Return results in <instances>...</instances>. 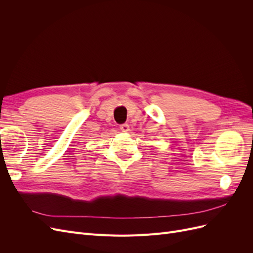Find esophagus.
<instances>
[{
	"mask_svg": "<svg viewBox=\"0 0 253 253\" xmlns=\"http://www.w3.org/2000/svg\"><path fill=\"white\" fill-rule=\"evenodd\" d=\"M119 127L122 132H127L129 129V126L127 124H122V125H120Z\"/></svg>",
	"mask_w": 253,
	"mask_h": 253,
	"instance_id": "obj_1",
	"label": "esophagus"
}]
</instances>
